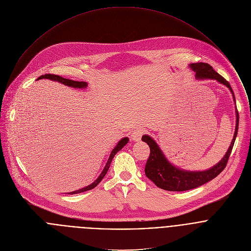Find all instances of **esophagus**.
<instances>
[{
	"mask_svg": "<svg viewBox=\"0 0 251 251\" xmlns=\"http://www.w3.org/2000/svg\"><path fill=\"white\" fill-rule=\"evenodd\" d=\"M143 133H144V129H143V128H140V127L135 128V129L131 132V138H132V140H134V141L140 140V138H141V136H142Z\"/></svg>",
	"mask_w": 251,
	"mask_h": 251,
	"instance_id": "1",
	"label": "esophagus"
}]
</instances>
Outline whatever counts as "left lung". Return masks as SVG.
I'll return each instance as SVG.
<instances>
[{"label":"left lung","mask_w":251,"mask_h":251,"mask_svg":"<svg viewBox=\"0 0 251 251\" xmlns=\"http://www.w3.org/2000/svg\"><path fill=\"white\" fill-rule=\"evenodd\" d=\"M190 68L193 70V72H195V77L197 79H205V78L215 79L218 82L226 85L230 90L233 96V100L235 102L234 94L229 83L222 75L216 73L210 65L206 63H196V64H191ZM235 115H236L235 131L226 155L218 164H216L214 167L206 171L189 172V171L180 170L173 166L167 160V158L165 157V155L163 154V152L161 151L160 147L157 145L155 140H153V138L150 137L149 135H143L141 138L142 141L146 142L150 148V155L146 162V166L144 170L146 176L149 179H151L158 187L165 190H169V191L189 190V189L198 187L210 181L211 179L215 178L226 168L229 155L231 153L234 141H235V137L238 129V122H239L237 110H235Z\"/></svg>","instance_id":"obj_1"}]
</instances>
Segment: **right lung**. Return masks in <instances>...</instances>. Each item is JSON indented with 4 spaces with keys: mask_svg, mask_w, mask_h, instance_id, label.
Masks as SVG:
<instances>
[{
    "mask_svg": "<svg viewBox=\"0 0 251 251\" xmlns=\"http://www.w3.org/2000/svg\"><path fill=\"white\" fill-rule=\"evenodd\" d=\"M42 78H48V79H51V80H54V81H58V82H61V83H63V84H65V85H68V86H71V87H75V88H85V87L87 86V83L84 82V81H75V80L64 78V77H62V76H60V75H51V74L45 75H41L40 77H38V79H42ZM127 142H128V138H127V137H124L123 139H121V140L119 141V143L116 145V147L112 150L111 155H110V157H109V159H108V162H107V164H106L104 170L102 171L101 175L99 176V177H98L93 183H91V184H89L88 186L83 187V188H81V189H78V190L70 192V194H77V193H80V192H84V191H86V190H90V189L94 188L95 186H97V184L103 179V177H104L105 175L107 174V172H108V170H109V168H110V165H111V163H112V160H113L114 156H115Z\"/></svg>",
    "mask_w": 251,
    "mask_h": 251,
    "instance_id": "add662e5",
    "label": "right lung"
}]
</instances>
